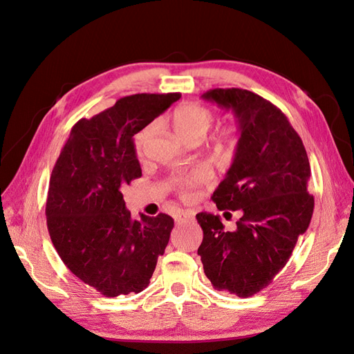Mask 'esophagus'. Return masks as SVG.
I'll return each mask as SVG.
<instances>
[{
  "label": "esophagus",
  "mask_w": 354,
  "mask_h": 354,
  "mask_svg": "<svg viewBox=\"0 0 354 354\" xmlns=\"http://www.w3.org/2000/svg\"><path fill=\"white\" fill-rule=\"evenodd\" d=\"M189 218H192V212H189V210H182V212H177L176 214H174V219H176V222H183V221H186V219H189Z\"/></svg>",
  "instance_id": "1"
}]
</instances>
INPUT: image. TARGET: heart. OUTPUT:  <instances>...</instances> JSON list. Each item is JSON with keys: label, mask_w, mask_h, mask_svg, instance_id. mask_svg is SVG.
<instances>
[{"label": "heart", "mask_w": 354, "mask_h": 354, "mask_svg": "<svg viewBox=\"0 0 354 354\" xmlns=\"http://www.w3.org/2000/svg\"><path fill=\"white\" fill-rule=\"evenodd\" d=\"M214 123V112L200 103H185L180 105L174 112L171 114V126L180 140L186 142L192 141H201L209 132V129ZM151 136V129L145 127L135 136L133 147L136 154H142L145 145H147ZM237 129L236 127H225L222 129L216 138V144L222 150H231L236 147L237 144ZM205 178L203 171H194L191 174L185 177H180L176 180V183L185 196L189 195V191L195 187L198 183H201Z\"/></svg>", "instance_id": "obj_1"}]
</instances>
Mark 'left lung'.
Instances as JSON below:
<instances>
[{"instance_id": "8db88e82", "label": "left lung", "mask_w": 354, "mask_h": 354, "mask_svg": "<svg viewBox=\"0 0 354 354\" xmlns=\"http://www.w3.org/2000/svg\"><path fill=\"white\" fill-rule=\"evenodd\" d=\"M203 97L239 120L234 160L212 200L242 218L225 231L218 214L198 213L204 234L198 255L214 288L251 297L282 270L309 227L311 167L300 136L272 102L243 88H214Z\"/></svg>"}]
</instances>
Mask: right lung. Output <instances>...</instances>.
Wrapping results in <instances>:
<instances>
[{"instance_id":"right-lung-1","label":"right lung","mask_w":354,"mask_h":354,"mask_svg":"<svg viewBox=\"0 0 354 354\" xmlns=\"http://www.w3.org/2000/svg\"><path fill=\"white\" fill-rule=\"evenodd\" d=\"M180 93L132 94L71 131L49 180L50 240L76 278L105 297L149 287L174 219L131 216L123 187L141 177L133 135L180 99Z\"/></svg>"}]
</instances>
